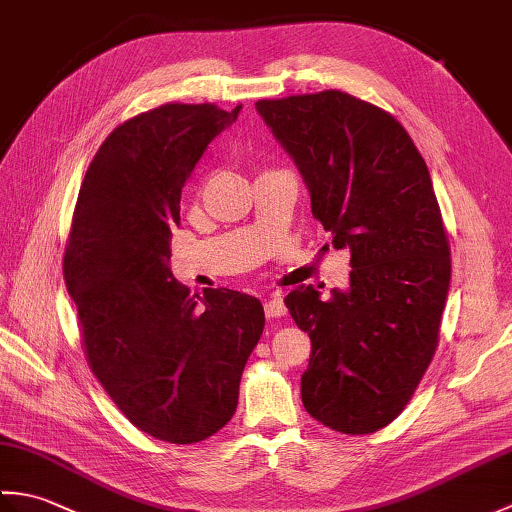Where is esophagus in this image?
Masks as SVG:
<instances>
[{"label":"esophagus","mask_w":512,"mask_h":512,"mask_svg":"<svg viewBox=\"0 0 512 512\" xmlns=\"http://www.w3.org/2000/svg\"><path fill=\"white\" fill-rule=\"evenodd\" d=\"M264 312L268 319H281L286 314V306H284V299L281 295H270L268 299H264Z\"/></svg>","instance_id":"1"}]
</instances>
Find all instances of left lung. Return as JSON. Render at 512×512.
I'll return each instance as SVG.
<instances>
[{
  "mask_svg": "<svg viewBox=\"0 0 512 512\" xmlns=\"http://www.w3.org/2000/svg\"><path fill=\"white\" fill-rule=\"evenodd\" d=\"M295 158L312 215L350 248V290L284 299L312 352L301 400L325 427L365 436L409 405L440 339L451 248L427 162L407 129L341 90L255 103Z\"/></svg>",
  "mask_w": 512,
  "mask_h": 512,
  "instance_id": "left-lung-1",
  "label": "left lung"
}]
</instances>
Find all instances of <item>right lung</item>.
Instances as JSON below:
<instances>
[{
    "label": "right lung",
    "instance_id": "1",
    "mask_svg": "<svg viewBox=\"0 0 512 512\" xmlns=\"http://www.w3.org/2000/svg\"><path fill=\"white\" fill-rule=\"evenodd\" d=\"M237 114L165 103L118 125L85 171L65 242L90 369L129 422L171 444L206 440L233 418L266 323L259 299L191 295L169 270L184 182Z\"/></svg>",
    "mask_w": 512,
    "mask_h": 512
}]
</instances>
